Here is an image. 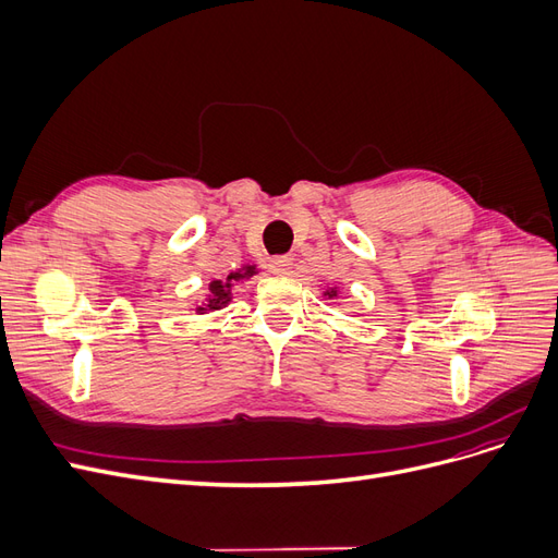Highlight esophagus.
Here are the masks:
<instances>
[{"label": "esophagus", "instance_id": "obj_1", "mask_svg": "<svg viewBox=\"0 0 558 558\" xmlns=\"http://www.w3.org/2000/svg\"><path fill=\"white\" fill-rule=\"evenodd\" d=\"M267 267H269V272H272V275H291L293 258L291 256H277V258L269 260Z\"/></svg>", "mask_w": 558, "mask_h": 558}]
</instances>
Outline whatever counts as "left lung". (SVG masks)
<instances>
[{"mask_svg": "<svg viewBox=\"0 0 558 558\" xmlns=\"http://www.w3.org/2000/svg\"><path fill=\"white\" fill-rule=\"evenodd\" d=\"M337 295H340V286H328V289L324 291V298H328V300H335Z\"/></svg>", "mask_w": 558, "mask_h": 558, "instance_id": "obj_1", "label": "left lung"}]
</instances>
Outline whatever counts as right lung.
I'll return each instance as SVG.
<instances>
[{
	"label": "right lung",
	"mask_w": 558,
	"mask_h": 558,
	"mask_svg": "<svg viewBox=\"0 0 558 558\" xmlns=\"http://www.w3.org/2000/svg\"><path fill=\"white\" fill-rule=\"evenodd\" d=\"M253 275H258V267L256 265H242L240 269H234V272H230L228 277L223 279H211L207 283V293L202 300H197L193 305V312L195 314H209V312H218L228 307L232 302V289L238 283L251 279Z\"/></svg>",
	"instance_id": "add662e5"
}]
</instances>
